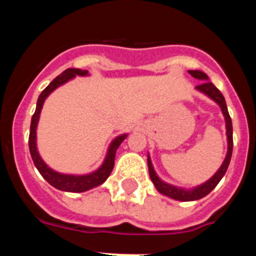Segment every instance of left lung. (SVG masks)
Wrapping results in <instances>:
<instances>
[{
    "mask_svg": "<svg viewBox=\"0 0 256 256\" xmlns=\"http://www.w3.org/2000/svg\"><path fill=\"white\" fill-rule=\"evenodd\" d=\"M194 78H198L200 80H204V82H201V84L196 86L198 91L204 92L205 94L212 98V100L216 101L219 106H220L222 112H223V115L226 118V128H227V138H228V152L227 156H226L224 162L222 164V166L219 168V170L216 172L212 178H210L208 182H205L204 184H201V186L196 187L194 190H190V191H186V190L178 188V187H174L168 184V183L162 182L158 176H156L155 170L152 168V164H151L150 156L148 158V173H150V178L152 180V183L155 184L156 190L165 196H169V198H174V200H180V201H194V200H198V198H204L208 194L212 191V190L216 188V186L219 183V180L223 178V176L226 174L228 169V165H230V158H232V148H234V137H232V120H230V116L228 114V108L227 105H226V100L223 94H220L218 88L216 86L212 84V82L208 80V76L200 70H190L188 72Z\"/></svg>",
    "mask_w": 256,
    "mask_h": 256,
    "instance_id": "left-lung-1",
    "label": "left lung"
}]
</instances>
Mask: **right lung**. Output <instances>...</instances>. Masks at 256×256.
Masks as SVG:
<instances>
[{"mask_svg": "<svg viewBox=\"0 0 256 256\" xmlns=\"http://www.w3.org/2000/svg\"><path fill=\"white\" fill-rule=\"evenodd\" d=\"M87 70H80V69H66L64 70L60 76H56L46 88H44L42 94H40L37 101V108H36V112L32 116V123H30V133H29V151H30V156L34 162L36 168L38 169V172L40 173V176L47 180V182L54 186L55 188L61 190V191L66 192H83L87 191V190H91L94 187L100 186L108 180V177L110 176V173L112 172L114 168V160H115V152H116L118 148L120 146L122 142L124 141L126 136H119L114 141L112 142L110 148H108V155H106V159L104 162V164L101 165L100 169H97L96 172L91 174H87V176H68V174H61L58 172L52 170L51 168H48L46 164L44 162V160L40 159V154L37 151V146H36V130H37V123L38 119H40V108L44 106V100L46 97L51 94L55 88H58V86L64 84L65 82H68L69 79L74 78L76 76H87Z\"/></svg>", "mask_w": 256, "mask_h": 256, "instance_id": "add662e5", "label": "right lung"}]
</instances>
